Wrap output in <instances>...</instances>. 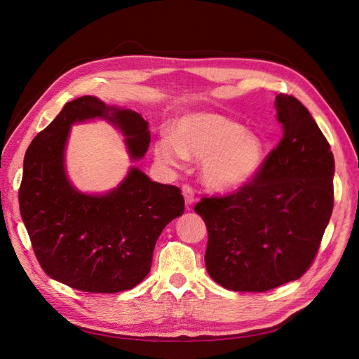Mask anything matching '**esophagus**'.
Here are the masks:
<instances>
[{
    "mask_svg": "<svg viewBox=\"0 0 359 359\" xmlns=\"http://www.w3.org/2000/svg\"><path fill=\"white\" fill-rule=\"evenodd\" d=\"M182 196H184V201H186V205L190 206L193 205L194 202V191L190 186H184L182 187Z\"/></svg>",
    "mask_w": 359,
    "mask_h": 359,
    "instance_id": "34e87169",
    "label": "esophagus"
}]
</instances>
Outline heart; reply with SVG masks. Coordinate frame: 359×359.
I'll use <instances>...</instances> for the list:
<instances>
[{
  "instance_id": "obj_1",
  "label": "heart",
  "mask_w": 359,
  "mask_h": 359,
  "mask_svg": "<svg viewBox=\"0 0 359 359\" xmlns=\"http://www.w3.org/2000/svg\"><path fill=\"white\" fill-rule=\"evenodd\" d=\"M268 147L253 132L219 114L182 115L173 136L160 137L156 158L166 166L182 168L189 157L202 160V178L214 190H236L252 181L262 168Z\"/></svg>"
}]
</instances>
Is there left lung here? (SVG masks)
<instances>
[{
	"mask_svg": "<svg viewBox=\"0 0 359 359\" xmlns=\"http://www.w3.org/2000/svg\"><path fill=\"white\" fill-rule=\"evenodd\" d=\"M283 137L253 182L194 206L208 229L210 277L235 292H265L310 268L334 206V156L307 107L276 97Z\"/></svg>",
	"mask_w": 359,
	"mask_h": 359,
	"instance_id": "8db88e82",
	"label": "left lung"
}]
</instances>
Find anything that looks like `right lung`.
<instances>
[{
    "label": "right lung",
    "instance_id": "obj_1",
    "mask_svg": "<svg viewBox=\"0 0 359 359\" xmlns=\"http://www.w3.org/2000/svg\"><path fill=\"white\" fill-rule=\"evenodd\" d=\"M94 119H104L121 133L133 161L145 157L151 135L142 115L95 95L79 97L64 104L29 144L19 208L49 277L83 292L116 293L148 276L158 236L182 215L184 198L178 187L151 181L137 166H130L109 191L76 189L66 169L70 130Z\"/></svg>",
    "mask_w": 359,
    "mask_h": 359
}]
</instances>
